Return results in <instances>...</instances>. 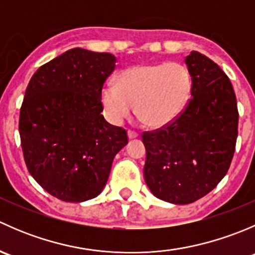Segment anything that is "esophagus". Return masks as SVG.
<instances>
[{
	"instance_id": "esophagus-1",
	"label": "esophagus",
	"mask_w": 255,
	"mask_h": 255,
	"mask_svg": "<svg viewBox=\"0 0 255 255\" xmlns=\"http://www.w3.org/2000/svg\"><path fill=\"white\" fill-rule=\"evenodd\" d=\"M127 134H128V138H129V139H134V138L138 137V133L134 132V130H128Z\"/></svg>"
}]
</instances>
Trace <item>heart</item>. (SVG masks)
Segmentation results:
<instances>
[{
  "label": "heart",
  "instance_id": "1",
  "mask_svg": "<svg viewBox=\"0 0 255 255\" xmlns=\"http://www.w3.org/2000/svg\"><path fill=\"white\" fill-rule=\"evenodd\" d=\"M191 87V74L184 64H143L123 70L117 84H105L100 100L112 125H121L137 106L143 120L153 127H160L181 115Z\"/></svg>",
  "mask_w": 255,
  "mask_h": 255
}]
</instances>
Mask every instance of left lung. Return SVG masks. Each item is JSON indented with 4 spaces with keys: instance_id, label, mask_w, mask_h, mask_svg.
<instances>
[{
    "instance_id": "obj_1",
    "label": "left lung",
    "mask_w": 255,
    "mask_h": 255,
    "mask_svg": "<svg viewBox=\"0 0 255 255\" xmlns=\"http://www.w3.org/2000/svg\"><path fill=\"white\" fill-rule=\"evenodd\" d=\"M191 99L170 125L144 132V179L163 201L186 205L212 191L230 169L238 135L237 100L222 69L199 51L185 58Z\"/></svg>"
}]
</instances>
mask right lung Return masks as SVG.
Here are the masks:
<instances>
[{
	"mask_svg": "<svg viewBox=\"0 0 255 255\" xmlns=\"http://www.w3.org/2000/svg\"><path fill=\"white\" fill-rule=\"evenodd\" d=\"M116 61L110 53L70 49L40 66L25 90L19 115L25 165L61 201L101 194L116 154L128 143L126 130L101 115L100 92Z\"/></svg>",
	"mask_w": 255,
	"mask_h": 255,
	"instance_id": "obj_1",
	"label": "right lung"
}]
</instances>
